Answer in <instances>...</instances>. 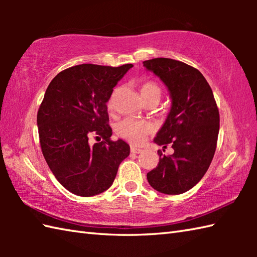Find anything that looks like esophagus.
Here are the masks:
<instances>
[{
  "label": "esophagus",
  "mask_w": 257,
  "mask_h": 257,
  "mask_svg": "<svg viewBox=\"0 0 257 257\" xmlns=\"http://www.w3.org/2000/svg\"><path fill=\"white\" fill-rule=\"evenodd\" d=\"M130 152L134 155H137V154H140V152H143V150L139 148H136V147H132V148H130Z\"/></svg>",
  "instance_id": "esophagus-1"
}]
</instances>
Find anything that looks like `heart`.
<instances>
[{
  "instance_id": "b5f03b06",
  "label": "heart",
  "mask_w": 257,
  "mask_h": 257,
  "mask_svg": "<svg viewBox=\"0 0 257 257\" xmlns=\"http://www.w3.org/2000/svg\"><path fill=\"white\" fill-rule=\"evenodd\" d=\"M140 94L144 100L150 99V98H156L160 100L161 89L154 81H146L140 88ZM117 134L129 141L133 145H141L145 141L151 132L152 124L148 121H143V120L136 119H123L120 121L116 127Z\"/></svg>"
}]
</instances>
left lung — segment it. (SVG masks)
I'll list each match as a JSON object with an SVG mask.
<instances>
[{
	"label": "left lung",
	"instance_id": "8db88e82",
	"mask_svg": "<svg viewBox=\"0 0 257 257\" xmlns=\"http://www.w3.org/2000/svg\"><path fill=\"white\" fill-rule=\"evenodd\" d=\"M144 66L167 86L171 108L154 139L164 151L158 166L147 173L148 182L163 194H181L203 178L214 157L220 130V114L210 85L198 69L171 58H154Z\"/></svg>",
	"mask_w": 257,
	"mask_h": 257
}]
</instances>
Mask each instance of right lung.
Masks as SVG:
<instances>
[{
	"instance_id": "obj_1",
	"label": "right lung",
	"mask_w": 257,
	"mask_h": 257,
	"mask_svg": "<svg viewBox=\"0 0 257 257\" xmlns=\"http://www.w3.org/2000/svg\"><path fill=\"white\" fill-rule=\"evenodd\" d=\"M133 66L81 64L63 70L48 85L37 112L40 144L51 171L69 192L79 196L102 193L129 156L127 143L110 139L107 101ZM91 134L103 140L89 145Z\"/></svg>"
}]
</instances>
